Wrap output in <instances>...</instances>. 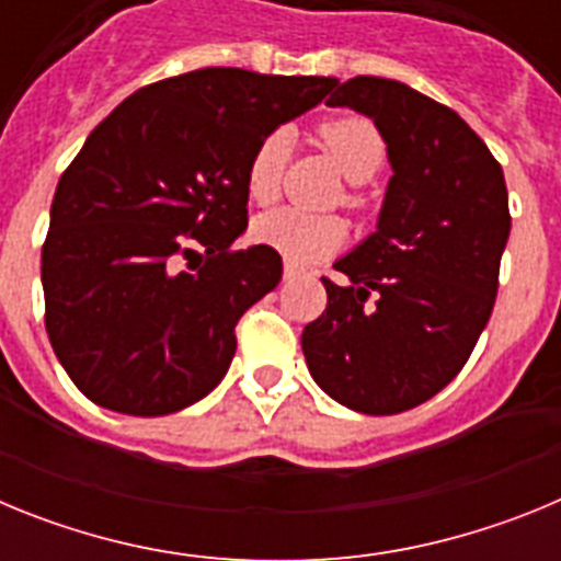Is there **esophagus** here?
Masks as SVG:
<instances>
[{
  "label": "esophagus",
  "mask_w": 561,
  "mask_h": 561,
  "mask_svg": "<svg viewBox=\"0 0 561 561\" xmlns=\"http://www.w3.org/2000/svg\"><path fill=\"white\" fill-rule=\"evenodd\" d=\"M297 275H300V270H297L295 264H286L284 266V280H295Z\"/></svg>",
  "instance_id": "1"
}]
</instances>
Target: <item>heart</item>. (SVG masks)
Returning <instances> with one entry per match:
<instances>
[{
  "label": "heart",
  "mask_w": 561,
  "mask_h": 561,
  "mask_svg": "<svg viewBox=\"0 0 561 561\" xmlns=\"http://www.w3.org/2000/svg\"><path fill=\"white\" fill-rule=\"evenodd\" d=\"M317 140L323 142L325 151L334 157L342 176L354 185H362L370 176H376L388 160V142L381 137L379 126L362 114H340V117L323 121L317 126ZM286 153H289V140H286L284 131H270L252 148L244 182L255 205L266 207L277 199L280 182H284ZM345 205H365L356 187L345 193ZM252 238L257 244L277 250L295 266H306L340 250L348 238V227L340 216H320V213L284 207V210L257 216L255 225H252Z\"/></svg>",
  "instance_id": "b5f03b06"
}]
</instances>
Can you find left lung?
Listing matches in <instances>:
<instances>
[{
    "label": "left lung",
    "mask_w": 561,
    "mask_h": 561,
    "mask_svg": "<svg viewBox=\"0 0 561 561\" xmlns=\"http://www.w3.org/2000/svg\"><path fill=\"white\" fill-rule=\"evenodd\" d=\"M329 106L374 117L393 165L379 230L323 277L329 304L304 354L331 399L368 415L413 410L466 365L494 309L512 230L503 168L444 103L356 76Z\"/></svg>",
    "instance_id": "obj_1"
}]
</instances>
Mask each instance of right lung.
I'll return each instance as SVG.
<instances>
[{"instance_id":"obj_1","label":"right lung","mask_w":561,"mask_h":561,"mask_svg":"<svg viewBox=\"0 0 561 561\" xmlns=\"http://www.w3.org/2000/svg\"><path fill=\"white\" fill-rule=\"evenodd\" d=\"M334 83L193 69L137 89L89 134L42 247L44 325L87 399L165 415L219 385L238 320L284 275L272 247L232 250L247 160Z\"/></svg>"}]
</instances>
